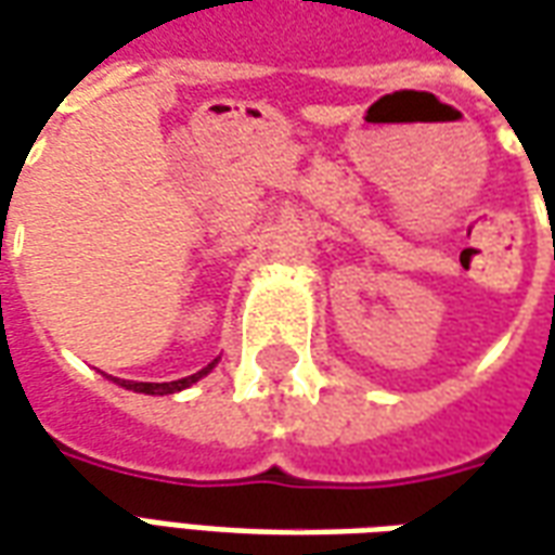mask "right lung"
Segmentation results:
<instances>
[{
  "instance_id": "1",
  "label": "right lung",
  "mask_w": 555,
  "mask_h": 555,
  "mask_svg": "<svg viewBox=\"0 0 555 555\" xmlns=\"http://www.w3.org/2000/svg\"><path fill=\"white\" fill-rule=\"evenodd\" d=\"M214 365H217V360L210 362L207 369H202L198 374H190V377H181V380H171V384H133V380H121V386L133 389V392H145V396H171V392H181V389H186L190 384H195L198 377H205Z\"/></svg>"
}]
</instances>
